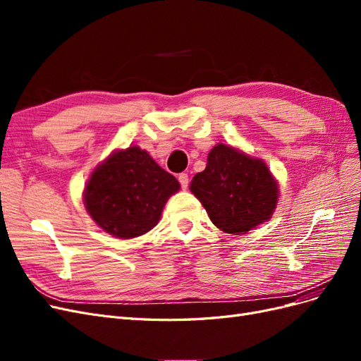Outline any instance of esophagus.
<instances>
[{
	"label": "esophagus",
	"instance_id": "34e87169",
	"mask_svg": "<svg viewBox=\"0 0 361 361\" xmlns=\"http://www.w3.org/2000/svg\"><path fill=\"white\" fill-rule=\"evenodd\" d=\"M178 179H179V182H180V187H182L183 190H187V188H188V183H190L188 174H187V173H180Z\"/></svg>",
	"mask_w": 361,
	"mask_h": 361
}]
</instances>
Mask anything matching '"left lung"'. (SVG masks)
<instances>
[{"mask_svg": "<svg viewBox=\"0 0 361 361\" xmlns=\"http://www.w3.org/2000/svg\"><path fill=\"white\" fill-rule=\"evenodd\" d=\"M190 190L211 221L233 235L268 221L280 192L264 161L221 143L209 152L206 169L192 178Z\"/></svg>", "mask_w": 361, "mask_h": 361, "instance_id": "1", "label": "left lung"}]
</instances>
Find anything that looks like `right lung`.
<instances>
[{
    "mask_svg": "<svg viewBox=\"0 0 361 361\" xmlns=\"http://www.w3.org/2000/svg\"><path fill=\"white\" fill-rule=\"evenodd\" d=\"M178 179L161 169L146 150L129 146L116 150L87 180L84 206L102 231L130 239L154 228Z\"/></svg>",
    "mask_w": 361,
    "mask_h": 361,
    "instance_id": "1",
    "label": "right lung"
}]
</instances>
